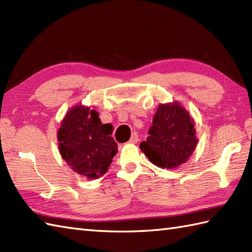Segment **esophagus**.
Masks as SVG:
<instances>
[{"instance_id": "esophagus-1", "label": "esophagus", "mask_w": 252, "mask_h": 252, "mask_svg": "<svg viewBox=\"0 0 252 252\" xmlns=\"http://www.w3.org/2000/svg\"><path fill=\"white\" fill-rule=\"evenodd\" d=\"M137 142H138V136H137L136 133H133L132 136H131V138H130L129 143H131V144H136Z\"/></svg>"}]
</instances>
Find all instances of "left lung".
I'll list each match as a JSON object with an SVG mask.
<instances>
[{
	"label": "left lung",
	"mask_w": 252,
	"mask_h": 252,
	"mask_svg": "<svg viewBox=\"0 0 252 252\" xmlns=\"http://www.w3.org/2000/svg\"><path fill=\"white\" fill-rule=\"evenodd\" d=\"M194 125L189 112L178 101L160 104L146 142L140 144L141 151L159 168H178L189 160L197 146Z\"/></svg>",
	"instance_id": "8db88e82"
}]
</instances>
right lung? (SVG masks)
I'll list each match as a JSON object with an SVG mask.
<instances>
[{"label": "right lung", "instance_id": "add662e5", "mask_svg": "<svg viewBox=\"0 0 252 252\" xmlns=\"http://www.w3.org/2000/svg\"><path fill=\"white\" fill-rule=\"evenodd\" d=\"M110 123L103 125L98 112L79 104L67 111L57 132L58 149L74 172L96 180L108 170L118 145L110 135Z\"/></svg>", "mask_w": 252, "mask_h": 252}]
</instances>
